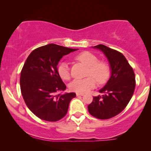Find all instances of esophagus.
Returning <instances> with one entry per match:
<instances>
[{
  "instance_id": "esophagus-1",
  "label": "esophagus",
  "mask_w": 151,
  "mask_h": 151,
  "mask_svg": "<svg viewBox=\"0 0 151 151\" xmlns=\"http://www.w3.org/2000/svg\"><path fill=\"white\" fill-rule=\"evenodd\" d=\"M76 96H77L78 97V96H83L84 93H76Z\"/></svg>"
}]
</instances>
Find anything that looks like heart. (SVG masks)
<instances>
[{"label": "heart", "instance_id": "heart-1", "mask_svg": "<svg viewBox=\"0 0 151 151\" xmlns=\"http://www.w3.org/2000/svg\"><path fill=\"white\" fill-rule=\"evenodd\" d=\"M79 61L88 67L86 76L83 79L73 80L69 84L72 91L84 93L94 88L96 85V80L98 84L106 83L110 77V68L106 62L99 61L98 58L89 51H83L75 57ZM58 76L64 80H69L71 78V73L69 65L65 62L60 63L57 68Z\"/></svg>", "mask_w": 151, "mask_h": 151}]
</instances>
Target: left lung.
I'll return each instance as SVG.
<instances>
[{"mask_svg":"<svg viewBox=\"0 0 151 151\" xmlns=\"http://www.w3.org/2000/svg\"><path fill=\"white\" fill-rule=\"evenodd\" d=\"M94 47L100 49L108 58L111 76L100 90L104 95L93 97L88 110L96 118L110 119L120 113L131 100L135 88V73L122 53L103 45Z\"/></svg>","mask_w":151,"mask_h":151,"instance_id":"8db88e82","label":"left lung"}]
</instances>
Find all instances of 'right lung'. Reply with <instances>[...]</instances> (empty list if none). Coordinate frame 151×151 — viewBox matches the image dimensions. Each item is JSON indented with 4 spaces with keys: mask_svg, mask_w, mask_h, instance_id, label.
<instances>
[{
    "mask_svg": "<svg viewBox=\"0 0 151 151\" xmlns=\"http://www.w3.org/2000/svg\"><path fill=\"white\" fill-rule=\"evenodd\" d=\"M77 50L55 44L38 47L30 53L21 70L20 91L24 102L42 120L56 122L67 114L75 93L57 94L66 89L57 71L63 55Z\"/></svg>",
    "mask_w": 151,
    "mask_h": 151,
    "instance_id": "obj_1",
    "label": "right lung"
}]
</instances>
